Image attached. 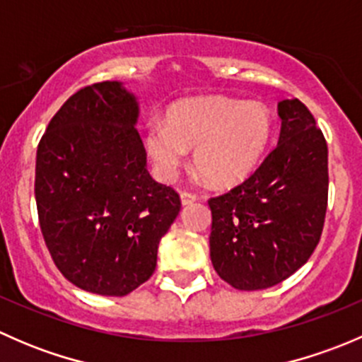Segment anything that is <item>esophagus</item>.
Wrapping results in <instances>:
<instances>
[{"instance_id":"34e87169","label":"esophagus","mask_w":362,"mask_h":362,"mask_svg":"<svg viewBox=\"0 0 362 362\" xmlns=\"http://www.w3.org/2000/svg\"><path fill=\"white\" fill-rule=\"evenodd\" d=\"M180 199H182V204H184V206H187V204H192V203L198 202V196H196L194 192L184 191V192H180Z\"/></svg>"}]
</instances>
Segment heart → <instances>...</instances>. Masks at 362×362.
I'll return each mask as SVG.
<instances>
[{
    "mask_svg": "<svg viewBox=\"0 0 362 362\" xmlns=\"http://www.w3.org/2000/svg\"><path fill=\"white\" fill-rule=\"evenodd\" d=\"M272 115L257 101L208 96L173 105L166 120L148 124L145 148L164 180H173L194 148V166L214 185L252 173L268 147Z\"/></svg>",
    "mask_w": 362,
    "mask_h": 362,
    "instance_id": "heart-1",
    "label": "heart"
}]
</instances>
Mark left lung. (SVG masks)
<instances>
[{
  "instance_id": "8db88e82",
  "label": "left lung",
  "mask_w": 362,
  "mask_h": 362,
  "mask_svg": "<svg viewBox=\"0 0 362 362\" xmlns=\"http://www.w3.org/2000/svg\"><path fill=\"white\" fill-rule=\"evenodd\" d=\"M276 147L226 194L211 198L210 257L222 280L259 291L289 279L310 259L327 208V144L299 100L279 103Z\"/></svg>"
}]
</instances>
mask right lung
<instances>
[{
  "label": "right lung",
  "instance_id": "right-lung-1",
  "mask_svg": "<svg viewBox=\"0 0 362 362\" xmlns=\"http://www.w3.org/2000/svg\"><path fill=\"white\" fill-rule=\"evenodd\" d=\"M136 96L122 82L83 87L36 151L40 228L59 272L80 289L126 296L147 282L180 198L147 170Z\"/></svg>",
  "mask_w": 362,
  "mask_h": 362
}]
</instances>
